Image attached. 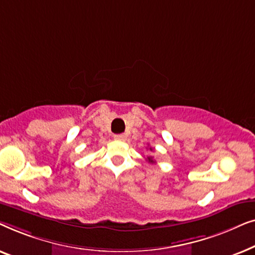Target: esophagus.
Here are the masks:
<instances>
[{
  "label": "esophagus",
  "instance_id": "esophagus-1",
  "mask_svg": "<svg viewBox=\"0 0 255 255\" xmlns=\"http://www.w3.org/2000/svg\"><path fill=\"white\" fill-rule=\"evenodd\" d=\"M114 138L116 139V140H120V141H125V140H127V135L123 134V133H122V134H115Z\"/></svg>",
  "mask_w": 255,
  "mask_h": 255
}]
</instances>
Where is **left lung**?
Here are the masks:
<instances>
[{"instance_id": "obj_1", "label": "left lung", "mask_w": 255, "mask_h": 255, "mask_svg": "<svg viewBox=\"0 0 255 255\" xmlns=\"http://www.w3.org/2000/svg\"><path fill=\"white\" fill-rule=\"evenodd\" d=\"M149 149H151V151H153V148H152V147H149ZM147 161H148V162H151V163L155 162V161H154V159H153V156H147Z\"/></svg>"}]
</instances>
